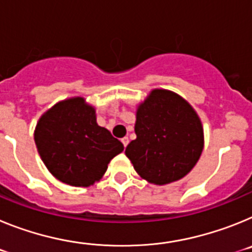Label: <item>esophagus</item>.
<instances>
[{"label": "esophagus", "mask_w": 252, "mask_h": 252, "mask_svg": "<svg viewBox=\"0 0 252 252\" xmlns=\"http://www.w3.org/2000/svg\"><path fill=\"white\" fill-rule=\"evenodd\" d=\"M121 141H122V144H124V146L125 148H126V146H127V144H128V137H122L121 139Z\"/></svg>", "instance_id": "obj_1"}]
</instances>
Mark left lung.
I'll return each mask as SVG.
<instances>
[{
	"label": "left lung",
	"instance_id": "left-lung-1",
	"mask_svg": "<svg viewBox=\"0 0 252 252\" xmlns=\"http://www.w3.org/2000/svg\"><path fill=\"white\" fill-rule=\"evenodd\" d=\"M135 133L136 139L125 154L137 174L157 186L186 177L203 150V127L197 112L171 91H151L139 104Z\"/></svg>",
	"mask_w": 252,
	"mask_h": 252
}]
</instances>
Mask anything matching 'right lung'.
<instances>
[{
  "label": "right lung",
  "instance_id": "right-lung-1",
  "mask_svg": "<svg viewBox=\"0 0 252 252\" xmlns=\"http://www.w3.org/2000/svg\"><path fill=\"white\" fill-rule=\"evenodd\" d=\"M37 151L58 180L73 187L98 182L122 142L95 121L94 107L82 97L64 99L46 111L34 133Z\"/></svg>",
  "mask_w": 252,
  "mask_h": 252
}]
</instances>
